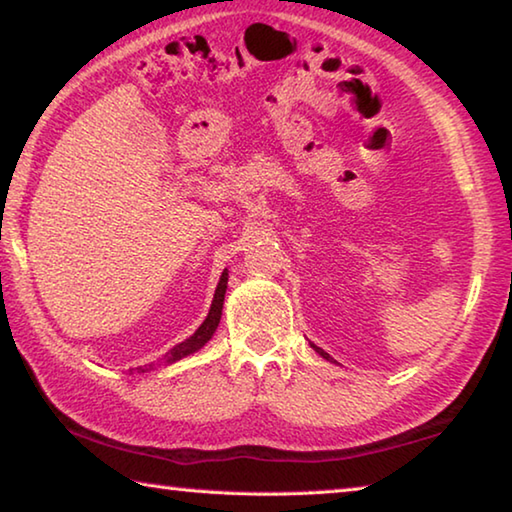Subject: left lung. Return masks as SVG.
Wrapping results in <instances>:
<instances>
[{"instance_id": "left-lung-1", "label": "left lung", "mask_w": 512, "mask_h": 512, "mask_svg": "<svg viewBox=\"0 0 512 512\" xmlns=\"http://www.w3.org/2000/svg\"><path fill=\"white\" fill-rule=\"evenodd\" d=\"M311 348H316V345H311ZM316 352L320 354V357H323V359H329V361H332V357H329V354L325 352V350H320V348H316Z\"/></svg>"}]
</instances>
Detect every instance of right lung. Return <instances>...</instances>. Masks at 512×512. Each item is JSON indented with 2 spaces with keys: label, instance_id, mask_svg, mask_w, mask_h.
<instances>
[{
  "label": "right lung",
  "instance_id": "obj_1",
  "mask_svg": "<svg viewBox=\"0 0 512 512\" xmlns=\"http://www.w3.org/2000/svg\"><path fill=\"white\" fill-rule=\"evenodd\" d=\"M225 289H228V268L221 273V280L216 284V291H214V300H212V307H210V314L203 320V325L196 329V332L189 336L187 341L178 343L176 348H171L167 354H164V363H173L178 359L187 357V354H192L196 350H201L203 345L212 339V334L216 332V327H219V320H221V309H223V298H225ZM151 368V366H149ZM149 368H140V372L149 370Z\"/></svg>",
  "mask_w": 512,
  "mask_h": 512
}]
</instances>
